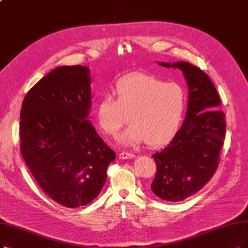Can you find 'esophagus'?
I'll return each instance as SVG.
<instances>
[{
	"label": "esophagus",
	"instance_id": "34e87169",
	"mask_svg": "<svg viewBox=\"0 0 248 248\" xmlns=\"http://www.w3.org/2000/svg\"><path fill=\"white\" fill-rule=\"evenodd\" d=\"M135 157V154L133 153H130V152H125V151H123L118 154V158L119 159H129V158H133Z\"/></svg>",
	"mask_w": 248,
	"mask_h": 248
}]
</instances>
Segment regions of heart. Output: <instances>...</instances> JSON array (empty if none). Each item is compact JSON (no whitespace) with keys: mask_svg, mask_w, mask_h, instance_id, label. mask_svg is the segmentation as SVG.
<instances>
[{"mask_svg":"<svg viewBox=\"0 0 248 248\" xmlns=\"http://www.w3.org/2000/svg\"><path fill=\"white\" fill-rule=\"evenodd\" d=\"M114 99L101 98L96 107L99 126L107 136L115 137L127 123L132 124L119 137L124 145L147 142L159 146L178 132L185 114L187 96L177 82L146 73H134L119 79L113 89Z\"/></svg>","mask_w":248,"mask_h":248,"instance_id":"obj_1","label":"heart"}]
</instances>
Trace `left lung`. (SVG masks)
Returning <instances> with one entry per match:
<instances>
[{
    "mask_svg": "<svg viewBox=\"0 0 248 248\" xmlns=\"http://www.w3.org/2000/svg\"><path fill=\"white\" fill-rule=\"evenodd\" d=\"M183 71L189 89L185 122L172 140L152 157L156 173L153 193L167 201L184 200L213 178L226 136L225 114L218 94L204 71L188 62L160 63Z\"/></svg>",
    "mask_w": 248,
    "mask_h": 248,
    "instance_id": "8db88e82",
    "label": "left lung"
}]
</instances>
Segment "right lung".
Segmentation results:
<instances>
[{"label":"right lung","instance_id":"obj_1","mask_svg":"<svg viewBox=\"0 0 248 248\" xmlns=\"http://www.w3.org/2000/svg\"><path fill=\"white\" fill-rule=\"evenodd\" d=\"M90 70L60 66L29 91L20 111V150L41 189L69 208L93 201L116 158L88 116Z\"/></svg>","mask_w":248,"mask_h":248}]
</instances>
